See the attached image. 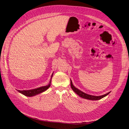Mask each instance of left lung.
I'll list each match as a JSON object with an SVG mask.
<instances>
[{"label":"left lung","instance_id":"left-lung-1","mask_svg":"<svg viewBox=\"0 0 129 129\" xmlns=\"http://www.w3.org/2000/svg\"><path fill=\"white\" fill-rule=\"evenodd\" d=\"M71 87L72 88V89L77 93V95H78L80 97L86 99H88V100H98L99 99H101L102 98H103V97L107 96L108 95H109V93H110V92H109L108 93H106V94L102 95V96H92V95H90L88 94H87L86 93H84V92L82 91L81 90H80L79 89H78V88H77L76 87H75L72 83V81L71 80Z\"/></svg>","mask_w":129,"mask_h":129}]
</instances>
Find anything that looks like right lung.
I'll return each mask as SVG.
<instances>
[{
	"label": "right lung",
	"mask_w": 129,
	"mask_h": 129,
	"mask_svg": "<svg viewBox=\"0 0 129 129\" xmlns=\"http://www.w3.org/2000/svg\"><path fill=\"white\" fill-rule=\"evenodd\" d=\"M53 74H52L51 80V78L52 77ZM50 83H51V80H50V83L48 85L42 86V87H39V88H36V89H31V90H17L18 92H19L20 93H22V94H23L26 96H28V97L34 96H36V95L39 94V93H40L41 92H43L45 91V90H46L50 86Z\"/></svg>",
	"instance_id": "add662e5"
}]
</instances>
